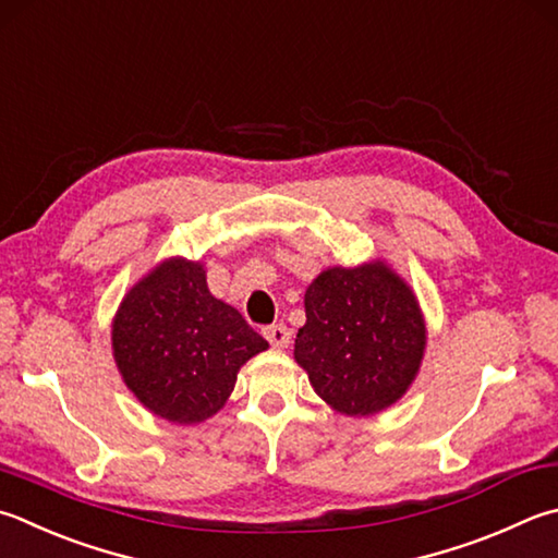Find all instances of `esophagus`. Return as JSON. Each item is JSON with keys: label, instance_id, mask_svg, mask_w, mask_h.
<instances>
[{"label": "esophagus", "instance_id": "1", "mask_svg": "<svg viewBox=\"0 0 558 558\" xmlns=\"http://www.w3.org/2000/svg\"><path fill=\"white\" fill-rule=\"evenodd\" d=\"M265 338L269 340V344L275 347H287L291 342V330L287 328L283 323H275V325H267L265 328Z\"/></svg>", "mask_w": 558, "mask_h": 558}]
</instances>
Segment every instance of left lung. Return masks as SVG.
<instances>
[{
	"instance_id": "1",
	"label": "left lung",
	"mask_w": 558,
	"mask_h": 558,
	"mask_svg": "<svg viewBox=\"0 0 558 558\" xmlns=\"http://www.w3.org/2000/svg\"><path fill=\"white\" fill-rule=\"evenodd\" d=\"M293 356L323 401L344 415L396 403L417 374L425 323L413 291L381 262L332 267L306 291Z\"/></svg>"
}]
</instances>
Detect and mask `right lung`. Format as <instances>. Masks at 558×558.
<instances>
[{"label": "right lung", "instance_id": "add662e5", "mask_svg": "<svg viewBox=\"0 0 558 558\" xmlns=\"http://www.w3.org/2000/svg\"><path fill=\"white\" fill-rule=\"evenodd\" d=\"M111 340L138 401L180 425L218 413L240 366L269 347L233 306L211 296L204 267L186 259H167L135 283Z\"/></svg>", "mask_w": 558, "mask_h": 558}]
</instances>
